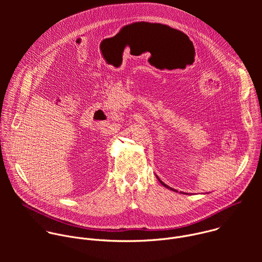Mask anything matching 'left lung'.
Returning <instances> with one entry per match:
<instances>
[{"mask_svg":"<svg viewBox=\"0 0 262 262\" xmlns=\"http://www.w3.org/2000/svg\"><path fill=\"white\" fill-rule=\"evenodd\" d=\"M156 176H157V178H158V180H159V181H160V182H161V184H162V185H164V186H165V188H167V189H170V190H172V191H175V190H174V189H172V188H170V186H168V185H167V184H166V183H164V182H163V181H162V180H161V179H160V178H159V176H158V175H157V174H156ZM182 194H185V193H182ZM186 195H188V194H186Z\"/></svg>","mask_w":262,"mask_h":262,"instance_id":"left-lung-1","label":"left lung"}]
</instances>
